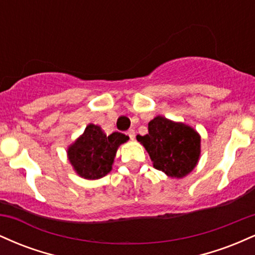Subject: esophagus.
Here are the masks:
<instances>
[{
	"instance_id": "34e87169",
	"label": "esophagus",
	"mask_w": 255,
	"mask_h": 255,
	"mask_svg": "<svg viewBox=\"0 0 255 255\" xmlns=\"http://www.w3.org/2000/svg\"><path fill=\"white\" fill-rule=\"evenodd\" d=\"M127 135L129 136L131 140H133L134 137H135V130H134V129H129V130L127 131Z\"/></svg>"
}]
</instances>
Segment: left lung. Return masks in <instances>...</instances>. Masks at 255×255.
<instances>
[{
  "label": "left lung",
  "mask_w": 255,
  "mask_h": 255,
  "mask_svg": "<svg viewBox=\"0 0 255 255\" xmlns=\"http://www.w3.org/2000/svg\"><path fill=\"white\" fill-rule=\"evenodd\" d=\"M157 170L169 177L188 175L200 157V135L189 126L156 116L148 122V134L136 135Z\"/></svg>",
  "instance_id": "left-lung-1"
}]
</instances>
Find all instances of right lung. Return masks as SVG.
Here are the masks:
<instances>
[{
  "instance_id": "obj_1",
  "label": "right lung",
  "mask_w": 255,
  "mask_h": 255,
  "mask_svg": "<svg viewBox=\"0 0 255 255\" xmlns=\"http://www.w3.org/2000/svg\"><path fill=\"white\" fill-rule=\"evenodd\" d=\"M128 139L119 131L107 135L99 126L90 124L68 147V159L79 176L97 180L111 171L119 146Z\"/></svg>"
}]
</instances>
